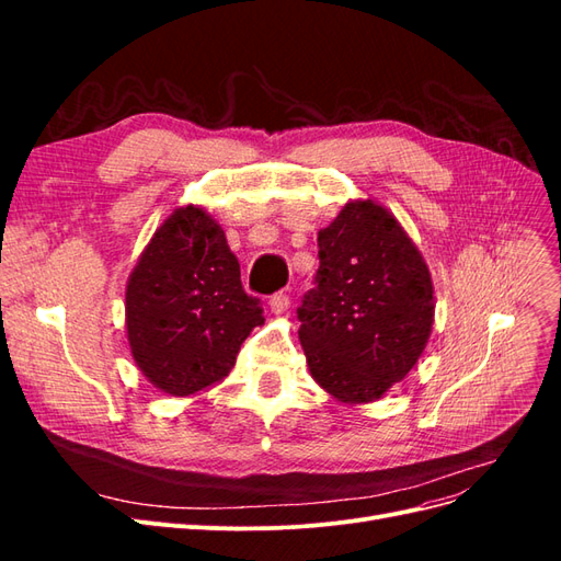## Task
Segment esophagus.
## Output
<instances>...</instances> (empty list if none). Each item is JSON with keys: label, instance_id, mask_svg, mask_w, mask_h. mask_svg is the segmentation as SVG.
Wrapping results in <instances>:
<instances>
[{"label": "esophagus", "instance_id": "1", "mask_svg": "<svg viewBox=\"0 0 561 561\" xmlns=\"http://www.w3.org/2000/svg\"><path fill=\"white\" fill-rule=\"evenodd\" d=\"M287 309H290V297H287L285 293H276L268 299V311L274 316H283V313H287Z\"/></svg>", "mask_w": 561, "mask_h": 561}]
</instances>
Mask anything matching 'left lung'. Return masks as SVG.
I'll return each instance as SVG.
<instances>
[{
	"mask_svg": "<svg viewBox=\"0 0 561 561\" xmlns=\"http://www.w3.org/2000/svg\"><path fill=\"white\" fill-rule=\"evenodd\" d=\"M318 285L297 311L309 371L336 402H375L410 375L431 339L428 264L371 198L348 201L318 231Z\"/></svg>",
	"mask_w": 561,
	"mask_h": 561,
	"instance_id": "obj_1",
	"label": "left lung"
}]
</instances>
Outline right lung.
I'll return each instance as SVG.
<instances>
[{"mask_svg":"<svg viewBox=\"0 0 561 561\" xmlns=\"http://www.w3.org/2000/svg\"><path fill=\"white\" fill-rule=\"evenodd\" d=\"M260 299L245 295L225 229L201 206L168 215L126 283V336L135 365L161 393L186 398L222 381Z\"/></svg>","mask_w":561,"mask_h":561,"instance_id":"add662e5","label":"right lung"}]
</instances>
